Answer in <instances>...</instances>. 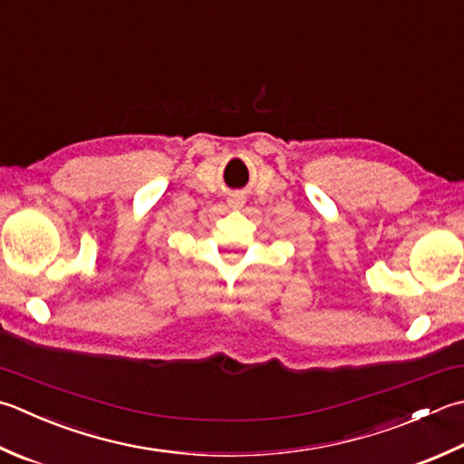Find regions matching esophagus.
Here are the masks:
<instances>
[{
    "mask_svg": "<svg viewBox=\"0 0 464 464\" xmlns=\"http://www.w3.org/2000/svg\"><path fill=\"white\" fill-rule=\"evenodd\" d=\"M231 205H233V207H241L243 201H241V198H231Z\"/></svg>",
    "mask_w": 464,
    "mask_h": 464,
    "instance_id": "34e87169",
    "label": "esophagus"
}]
</instances>
